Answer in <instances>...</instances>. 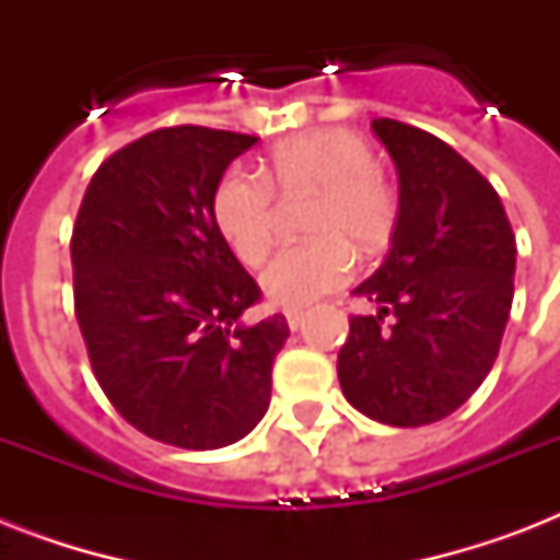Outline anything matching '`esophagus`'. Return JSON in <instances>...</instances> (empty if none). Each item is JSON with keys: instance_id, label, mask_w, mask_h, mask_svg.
<instances>
[{"instance_id": "obj_1", "label": "esophagus", "mask_w": 560, "mask_h": 560, "mask_svg": "<svg viewBox=\"0 0 560 560\" xmlns=\"http://www.w3.org/2000/svg\"><path fill=\"white\" fill-rule=\"evenodd\" d=\"M284 316H288L290 331H296L299 325L305 323V311H302V307H288V311H284Z\"/></svg>"}]
</instances>
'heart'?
<instances>
[{"instance_id":"obj_1","label":"heart","mask_w":560,"mask_h":560,"mask_svg":"<svg viewBox=\"0 0 560 560\" xmlns=\"http://www.w3.org/2000/svg\"><path fill=\"white\" fill-rule=\"evenodd\" d=\"M314 188L307 202V241L276 253L261 276L272 302L302 307L351 276L354 253L377 255L395 235L398 188L381 168L372 144L346 127H316L272 144L258 174L226 171L211 191L220 237L246 267L264 261L276 235V197Z\"/></svg>"}]
</instances>
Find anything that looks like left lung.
I'll use <instances>...</instances> for the list:
<instances>
[{
  "label": "left lung",
  "mask_w": 560,
  "mask_h": 560,
  "mask_svg": "<svg viewBox=\"0 0 560 560\" xmlns=\"http://www.w3.org/2000/svg\"><path fill=\"white\" fill-rule=\"evenodd\" d=\"M400 177L392 249L354 296L337 358L342 395L392 427L442 421L494 366L514 299L512 223L494 186L439 136L374 118Z\"/></svg>",
  "instance_id": "obj_1"
}]
</instances>
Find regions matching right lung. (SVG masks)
I'll use <instances>...</instances> for the list:
<instances>
[{"mask_svg": "<svg viewBox=\"0 0 560 560\" xmlns=\"http://www.w3.org/2000/svg\"><path fill=\"white\" fill-rule=\"evenodd\" d=\"M255 136L177 125L92 174L72 226L74 316L116 412L156 442L214 451L270 407L290 337L272 314L237 325L261 288L211 218V191Z\"/></svg>", "mask_w": 560, "mask_h": 560, "instance_id": "1", "label": "right lung"}]
</instances>
